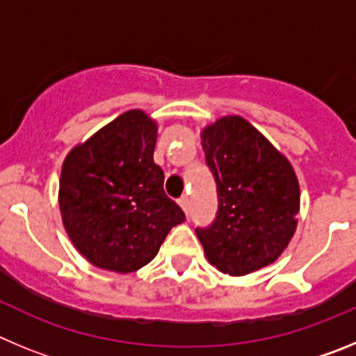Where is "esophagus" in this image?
<instances>
[{
  "label": "esophagus",
  "mask_w": 356,
  "mask_h": 356,
  "mask_svg": "<svg viewBox=\"0 0 356 356\" xmlns=\"http://www.w3.org/2000/svg\"><path fill=\"white\" fill-rule=\"evenodd\" d=\"M178 203H180L181 210H184L185 213L191 212V201H188V197H187V196H181L180 200H178Z\"/></svg>",
  "instance_id": "1"
}]
</instances>
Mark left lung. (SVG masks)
I'll use <instances>...</instances> for the list:
<instances>
[{
    "label": "left lung",
    "mask_w": 356,
    "mask_h": 356,
    "mask_svg": "<svg viewBox=\"0 0 356 356\" xmlns=\"http://www.w3.org/2000/svg\"><path fill=\"white\" fill-rule=\"evenodd\" d=\"M217 184L216 221L196 228L207 259L229 276L269 266L294 237L300 181L294 168L253 124L225 115L201 130Z\"/></svg>",
    "instance_id": "left-lung-1"
}]
</instances>
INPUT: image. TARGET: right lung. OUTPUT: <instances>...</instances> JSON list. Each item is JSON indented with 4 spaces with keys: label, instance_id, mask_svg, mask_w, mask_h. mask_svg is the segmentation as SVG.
Returning <instances> with one entry per match:
<instances>
[{
    "label": "right lung",
    "instance_id": "1",
    "mask_svg": "<svg viewBox=\"0 0 356 356\" xmlns=\"http://www.w3.org/2000/svg\"><path fill=\"white\" fill-rule=\"evenodd\" d=\"M156 131L144 110H128L76 144L62 163V225L72 246L99 269L139 271L172 226L185 221L153 162Z\"/></svg>",
    "mask_w": 356,
    "mask_h": 356
}]
</instances>
